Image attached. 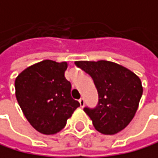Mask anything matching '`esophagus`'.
Returning <instances> with one entry per match:
<instances>
[{"label":"esophagus","mask_w":158,"mask_h":158,"mask_svg":"<svg viewBox=\"0 0 158 158\" xmlns=\"http://www.w3.org/2000/svg\"><path fill=\"white\" fill-rule=\"evenodd\" d=\"M79 103H80V106L81 107H84V105H85V99L83 98H81L79 99Z\"/></svg>","instance_id":"34e87169"}]
</instances>
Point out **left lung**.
I'll return each instance as SVG.
<instances>
[{"instance_id":"1","label":"left lung","mask_w":158,"mask_h":158,"mask_svg":"<svg viewBox=\"0 0 158 158\" xmlns=\"http://www.w3.org/2000/svg\"><path fill=\"white\" fill-rule=\"evenodd\" d=\"M88 73L98 89V103L85 107L94 128L103 134H116L131 122L143 94L141 80L125 67L108 60L75 62Z\"/></svg>"}]
</instances>
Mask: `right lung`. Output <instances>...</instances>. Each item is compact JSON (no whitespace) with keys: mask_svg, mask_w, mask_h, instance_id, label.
<instances>
[{"mask_svg":"<svg viewBox=\"0 0 158 158\" xmlns=\"http://www.w3.org/2000/svg\"><path fill=\"white\" fill-rule=\"evenodd\" d=\"M67 64L45 60L29 66L15 80L17 101L28 122L40 133L56 134L80 103L71 98L64 77Z\"/></svg>","mask_w":158,"mask_h":158,"instance_id":"1","label":"right lung"}]
</instances>
